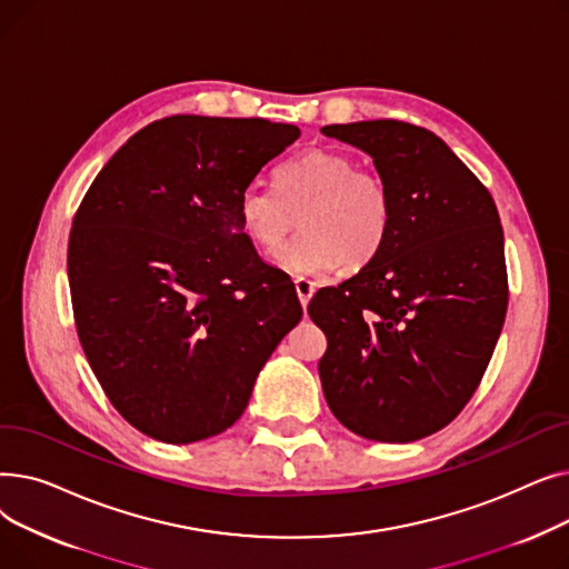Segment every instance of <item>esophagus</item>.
I'll list each match as a JSON object with an SVG mask.
<instances>
[{
	"label": "esophagus",
	"mask_w": 569,
	"mask_h": 569,
	"mask_svg": "<svg viewBox=\"0 0 569 569\" xmlns=\"http://www.w3.org/2000/svg\"><path fill=\"white\" fill-rule=\"evenodd\" d=\"M295 290H297V297H300L302 307H307L309 300L313 297V292H316V283L300 277V279H295Z\"/></svg>",
	"instance_id": "1"
}]
</instances>
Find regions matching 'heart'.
I'll return each mask as SVG.
<instances>
[{"label": "heart", "mask_w": 569, "mask_h": 569, "mask_svg": "<svg viewBox=\"0 0 569 569\" xmlns=\"http://www.w3.org/2000/svg\"><path fill=\"white\" fill-rule=\"evenodd\" d=\"M277 189L249 184L239 193L237 217L262 251H274L302 221V232L274 260L286 272L320 277L360 269L385 244L392 228V193L385 177L330 149L286 159L274 170Z\"/></svg>", "instance_id": "1"}]
</instances>
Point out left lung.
<instances>
[{
  "mask_svg": "<svg viewBox=\"0 0 569 569\" xmlns=\"http://www.w3.org/2000/svg\"><path fill=\"white\" fill-rule=\"evenodd\" d=\"M365 149L392 193L382 249L309 316L327 337L318 373L352 433L412 442L475 395L507 311L502 226L489 189L436 133L399 119L330 124Z\"/></svg>",
  "mask_w": 569,
  "mask_h": 569,
  "instance_id": "1",
  "label": "left lung"
}]
</instances>
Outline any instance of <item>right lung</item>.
<instances>
[{
    "instance_id": "add662e5",
    "label": "right lung",
    "mask_w": 569,
    "mask_h": 569,
    "mask_svg": "<svg viewBox=\"0 0 569 569\" xmlns=\"http://www.w3.org/2000/svg\"><path fill=\"white\" fill-rule=\"evenodd\" d=\"M297 138L262 117H163L84 193L67 260L76 330L106 397L144 436L187 445L232 427L300 322L295 286L237 217L239 193Z\"/></svg>"
}]
</instances>
